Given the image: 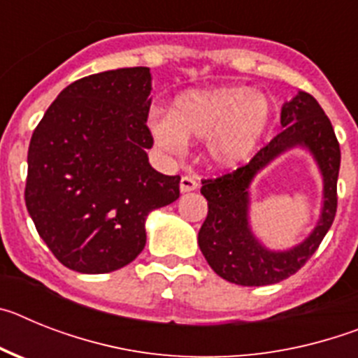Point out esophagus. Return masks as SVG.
<instances>
[{
    "label": "esophagus",
    "mask_w": 358,
    "mask_h": 358,
    "mask_svg": "<svg viewBox=\"0 0 358 358\" xmlns=\"http://www.w3.org/2000/svg\"><path fill=\"white\" fill-rule=\"evenodd\" d=\"M197 186H199L197 179H194V177H189V176L181 177V182H179V189H181V194L194 192V189H197Z\"/></svg>",
    "instance_id": "34e87169"
}]
</instances>
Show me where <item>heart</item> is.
Returning a JSON list of instances; mask_svg holds the SVG:
<instances>
[{"label": "heart", "mask_w": 358, "mask_h": 358, "mask_svg": "<svg viewBox=\"0 0 358 358\" xmlns=\"http://www.w3.org/2000/svg\"><path fill=\"white\" fill-rule=\"evenodd\" d=\"M271 125L268 98L240 85L185 91L170 113L148 120L152 138L163 150L179 154L186 140H204L206 161L217 169H236L251 159Z\"/></svg>", "instance_id": "obj_1"}]
</instances>
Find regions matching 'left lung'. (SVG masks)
<instances>
[{"label": "left lung", "mask_w": 358, "mask_h": 358, "mask_svg": "<svg viewBox=\"0 0 358 358\" xmlns=\"http://www.w3.org/2000/svg\"><path fill=\"white\" fill-rule=\"evenodd\" d=\"M281 127L283 131L245 166L202 181L201 194L208 201V217L199 231V248L215 273L235 285H273L296 274L317 251L337 211L341 148L317 100L299 91L281 107ZM292 148L306 150L318 164L323 179L322 213L303 243L276 252L267 248L250 227V185L262 169Z\"/></svg>", "instance_id": "obj_1"}]
</instances>
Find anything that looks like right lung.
<instances>
[{"mask_svg":"<svg viewBox=\"0 0 358 358\" xmlns=\"http://www.w3.org/2000/svg\"><path fill=\"white\" fill-rule=\"evenodd\" d=\"M150 68H122L69 84L28 147L24 201L55 258L82 274L131 264L147 243L145 220L179 199V176L148 163Z\"/></svg>","mask_w":358,"mask_h":358,"instance_id":"obj_1","label":"right lung"}]
</instances>
